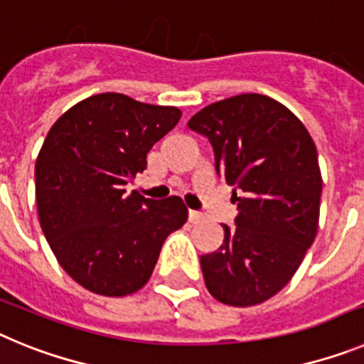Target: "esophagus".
I'll use <instances>...</instances> for the list:
<instances>
[{
	"label": "esophagus",
	"instance_id": "34e87169",
	"mask_svg": "<svg viewBox=\"0 0 364 364\" xmlns=\"http://www.w3.org/2000/svg\"><path fill=\"white\" fill-rule=\"evenodd\" d=\"M189 222H191V224H200V222H204V215L191 210L189 211Z\"/></svg>",
	"mask_w": 364,
	"mask_h": 364
}]
</instances>
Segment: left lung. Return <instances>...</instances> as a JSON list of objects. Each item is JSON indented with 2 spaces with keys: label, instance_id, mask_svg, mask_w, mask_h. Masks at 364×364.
<instances>
[{
  "label": "left lung",
  "instance_id": "1",
  "mask_svg": "<svg viewBox=\"0 0 364 364\" xmlns=\"http://www.w3.org/2000/svg\"><path fill=\"white\" fill-rule=\"evenodd\" d=\"M188 127L208 136L217 173L239 189L237 226L224 224V244L200 257L205 288L228 306H255L291 281L317 235V147L290 109L257 92L208 105Z\"/></svg>",
  "mask_w": 364,
  "mask_h": 364
}]
</instances>
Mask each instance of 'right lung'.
I'll return each mask as SVG.
<instances>
[{
	"label": "right lung",
	"mask_w": 364,
	"mask_h": 364,
	"mask_svg": "<svg viewBox=\"0 0 364 364\" xmlns=\"http://www.w3.org/2000/svg\"><path fill=\"white\" fill-rule=\"evenodd\" d=\"M180 117L176 107L102 92L47 133L36 159L38 217L60 266L85 290L124 297L144 288L167 235L188 220L180 197L125 195Z\"/></svg>",
	"instance_id": "1"
}]
</instances>
